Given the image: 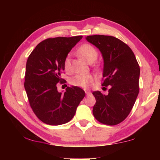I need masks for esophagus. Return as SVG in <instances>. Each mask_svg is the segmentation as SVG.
I'll list each match as a JSON object with an SVG mask.
<instances>
[{
    "mask_svg": "<svg viewBox=\"0 0 160 160\" xmlns=\"http://www.w3.org/2000/svg\"><path fill=\"white\" fill-rule=\"evenodd\" d=\"M85 94H86L87 96H88V95H90V94H92V92H90V91L85 90Z\"/></svg>",
    "mask_w": 160,
    "mask_h": 160,
    "instance_id": "1",
    "label": "esophagus"
}]
</instances>
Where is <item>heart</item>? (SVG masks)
Segmentation results:
<instances>
[{
  "label": "heart",
  "instance_id": "b5f03b06",
  "mask_svg": "<svg viewBox=\"0 0 160 160\" xmlns=\"http://www.w3.org/2000/svg\"><path fill=\"white\" fill-rule=\"evenodd\" d=\"M78 54L84 60L88 61V63L92 61H95L98 56V53L96 48L90 44H83L78 48ZM70 64L69 58L67 57L65 59L64 67L68 68ZM94 80L92 75L90 74H77L71 78L70 82L75 86L81 87L83 88H88L91 86Z\"/></svg>",
  "mask_w": 160,
  "mask_h": 160
}]
</instances>
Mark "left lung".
Returning a JSON list of instances; mask_svg holds the SVG:
<instances>
[{
  "label": "left lung",
  "mask_w": 160,
  "mask_h": 160,
  "mask_svg": "<svg viewBox=\"0 0 160 160\" xmlns=\"http://www.w3.org/2000/svg\"><path fill=\"white\" fill-rule=\"evenodd\" d=\"M87 41L99 48L104 61L103 86H110L107 95L94 92L96 103L92 113L97 121L113 126L131 112L139 93L140 67L128 45L112 36L92 35Z\"/></svg>",
  "instance_id": "8db88e82"
}]
</instances>
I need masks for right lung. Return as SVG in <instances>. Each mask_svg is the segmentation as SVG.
Listing matches in <instances>:
<instances>
[{
	"mask_svg": "<svg viewBox=\"0 0 160 160\" xmlns=\"http://www.w3.org/2000/svg\"><path fill=\"white\" fill-rule=\"evenodd\" d=\"M82 36L49 38L32 51L26 64L25 88L29 104L39 120L51 126L70 121L85 97L82 89L68 87L59 92L57 83L68 53Z\"/></svg>",
	"mask_w": 160,
	"mask_h": 160,
	"instance_id": "right-lung-1",
	"label": "right lung"
}]
</instances>
